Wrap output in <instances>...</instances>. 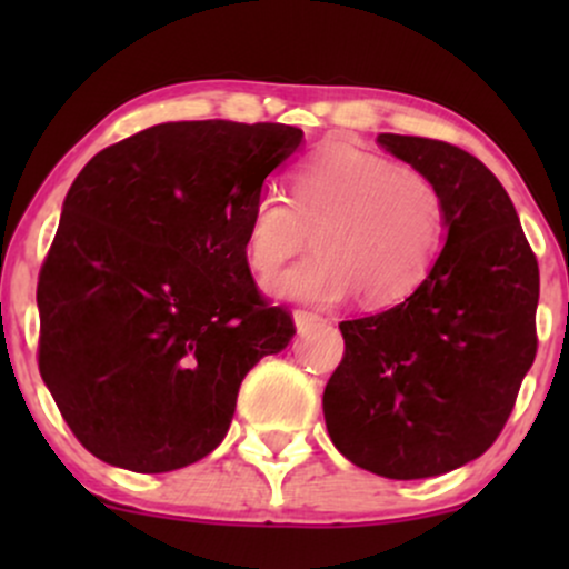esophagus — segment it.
I'll use <instances>...</instances> for the list:
<instances>
[{"mask_svg":"<svg viewBox=\"0 0 569 569\" xmlns=\"http://www.w3.org/2000/svg\"><path fill=\"white\" fill-rule=\"evenodd\" d=\"M293 321H297L299 329H307V326H321L326 323V318L321 316V312H312V310H293Z\"/></svg>","mask_w":569,"mask_h":569,"instance_id":"obj_1","label":"esophagus"}]
</instances>
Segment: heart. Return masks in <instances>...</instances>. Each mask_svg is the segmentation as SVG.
<instances>
[{"label": "heart", "mask_w": 569, "mask_h": 569, "mask_svg": "<svg viewBox=\"0 0 569 569\" xmlns=\"http://www.w3.org/2000/svg\"><path fill=\"white\" fill-rule=\"evenodd\" d=\"M321 253L272 280V293L335 305L361 293L367 307H393L428 278L443 240V200L411 166L352 147H331L293 171L291 198L267 189L253 202L246 253L272 276L310 248Z\"/></svg>", "instance_id": "b5f03b06"}]
</instances>
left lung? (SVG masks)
I'll return each instance as SVG.
<instances>
[{
    "instance_id": "obj_1",
    "label": "left lung",
    "mask_w": 569,
    "mask_h": 569,
    "mask_svg": "<svg viewBox=\"0 0 569 569\" xmlns=\"http://www.w3.org/2000/svg\"><path fill=\"white\" fill-rule=\"evenodd\" d=\"M377 143L439 189L447 243L401 305L339 323L345 356L323 417L352 466L428 479L485 455L511 417L538 352L540 272L485 162L420 136L380 133Z\"/></svg>"
}]
</instances>
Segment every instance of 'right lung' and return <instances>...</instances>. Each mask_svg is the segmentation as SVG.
<instances>
[{
    "label": "right lung",
    "mask_w": 569,
    "mask_h": 569,
    "mask_svg": "<svg viewBox=\"0 0 569 569\" xmlns=\"http://www.w3.org/2000/svg\"><path fill=\"white\" fill-rule=\"evenodd\" d=\"M302 141L280 122H162L71 184L39 270V375L77 441L166 473L211 455L243 377L297 331L246 257L264 179Z\"/></svg>",
    "instance_id": "add662e5"
}]
</instances>
